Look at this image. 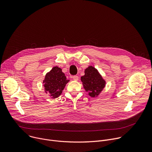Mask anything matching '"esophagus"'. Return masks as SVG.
<instances>
[{
	"instance_id": "esophagus-1",
	"label": "esophagus",
	"mask_w": 152,
	"mask_h": 152,
	"mask_svg": "<svg viewBox=\"0 0 152 152\" xmlns=\"http://www.w3.org/2000/svg\"><path fill=\"white\" fill-rule=\"evenodd\" d=\"M72 78H73V79L75 80H78V79H79V77H78L77 76H73L72 77Z\"/></svg>"
}]
</instances>
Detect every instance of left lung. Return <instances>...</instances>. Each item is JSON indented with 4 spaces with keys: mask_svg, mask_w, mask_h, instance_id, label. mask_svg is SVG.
Wrapping results in <instances>:
<instances>
[{
    "mask_svg": "<svg viewBox=\"0 0 152 152\" xmlns=\"http://www.w3.org/2000/svg\"><path fill=\"white\" fill-rule=\"evenodd\" d=\"M85 75L81 77L83 88L88 95L92 97H97L102 91L106 85L103 79L98 70L90 66L85 70Z\"/></svg>",
    "mask_w": 152,
    "mask_h": 152,
    "instance_id": "left-lung-1",
    "label": "left lung"
}]
</instances>
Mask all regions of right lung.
Returning <instances> with one entry per match:
<instances>
[{
    "instance_id": "obj_1",
    "label": "right lung",
    "mask_w": 152,
    "mask_h": 152,
    "mask_svg": "<svg viewBox=\"0 0 152 152\" xmlns=\"http://www.w3.org/2000/svg\"><path fill=\"white\" fill-rule=\"evenodd\" d=\"M70 81L67 80L62 69L55 66L46 73L43 80V86L46 93H49L52 99L58 97L64 90L66 84Z\"/></svg>"
}]
</instances>
